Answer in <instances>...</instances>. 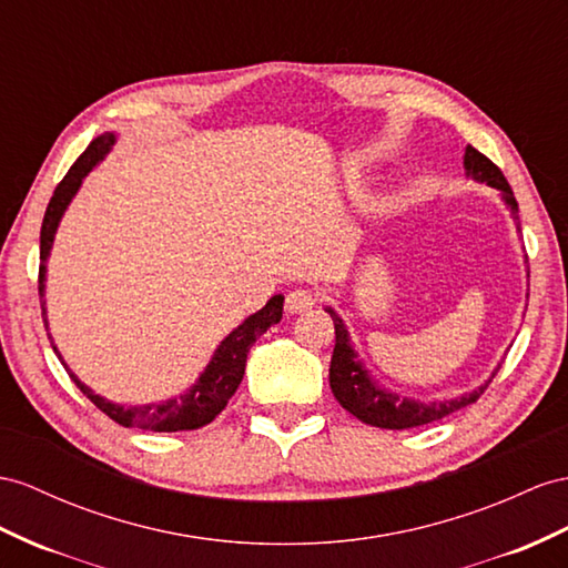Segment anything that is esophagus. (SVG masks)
<instances>
[{"mask_svg":"<svg viewBox=\"0 0 568 568\" xmlns=\"http://www.w3.org/2000/svg\"><path fill=\"white\" fill-rule=\"evenodd\" d=\"M318 295L310 287H295L290 290L287 297H285V310L290 314H302V312H310L314 304H316Z\"/></svg>","mask_w":568,"mask_h":568,"instance_id":"1","label":"esophagus"}]
</instances>
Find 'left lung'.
<instances>
[{
	"mask_svg": "<svg viewBox=\"0 0 568 568\" xmlns=\"http://www.w3.org/2000/svg\"><path fill=\"white\" fill-rule=\"evenodd\" d=\"M465 170H468V174H473L475 180L487 182L489 186L504 192L508 206H511L514 213H518V203L514 199L511 186H508L504 178V172L494 165L485 153L473 149V145L465 149ZM328 314L333 318V326H336V347H333L331 369H328L331 390L343 408L351 415H355L357 419H362L365 425L382 427V429L423 427L465 408V405L475 403L489 386L487 382L485 386H479L468 396H460L456 400H444V403H419V400L400 398L396 394H386V390L376 386L369 379V374L362 369L355 351L351 347V343H347V331L338 318V314L333 310H328ZM494 376L497 374H491V379Z\"/></svg>",
	"mask_w": 568,
	"mask_h": 568,
	"instance_id": "obj_1",
	"label": "left lung"
}]
</instances>
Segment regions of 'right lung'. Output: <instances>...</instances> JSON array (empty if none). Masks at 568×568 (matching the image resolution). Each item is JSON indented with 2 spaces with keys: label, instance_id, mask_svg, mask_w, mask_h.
Wrapping results in <instances>:
<instances>
[{
  "label": "right lung",
  "instance_id": "add662e5",
  "mask_svg": "<svg viewBox=\"0 0 568 568\" xmlns=\"http://www.w3.org/2000/svg\"><path fill=\"white\" fill-rule=\"evenodd\" d=\"M112 143H114L112 134H103V136L93 139V143L79 155L77 163L69 168L64 180L54 189V194L48 203L45 217H42V227H40V271H38V293L40 295H42V290H45V261L50 256L52 240H54L57 225H60V217H62L64 209L69 206L71 196H74L77 189L81 186V180L95 168V163L103 160V155L110 151ZM281 316H283V297L275 295L268 300L264 310H258L254 316L246 318L242 326H237L221 345H217L211 365L206 367V372L201 374L196 386H192L189 394L174 398V400H168V403L141 405V408H124V405H114V403H108L105 398L95 396L93 390L85 388L74 374H71L69 369L67 372L71 376V382L81 388V394L89 398L100 413H105L112 423H118L120 427H136V429H149V432H192L199 427H206L217 415L223 413L227 400L235 396V390L244 376L246 353H250V347L256 343L258 336H264V333L273 324L281 322ZM42 324L48 326L45 307H42Z\"/></svg>",
  "mask_w": 568,
  "mask_h": 568
}]
</instances>
